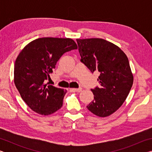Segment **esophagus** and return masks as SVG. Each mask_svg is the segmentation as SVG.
Returning a JSON list of instances; mask_svg holds the SVG:
<instances>
[{
  "instance_id": "34e87169",
  "label": "esophagus",
  "mask_w": 152,
  "mask_h": 152,
  "mask_svg": "<svg viewBox=\"0 0 152 152\" xmlns=\"http://www.w3.org/2000/svg\"><path fill=\"white\" fill-rule=\"evenodd\" d=\"M71 90H72V91H73L80 92L82 91V88H71Z\"/></svg>"
}]
</instances>
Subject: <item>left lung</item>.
Listing matches in <instances>:
<instances>
[{"label": "left lung", "mask_w": 152, "mask_h": 152, "mask_svg": "<svg viewBox=\"0 0 152 152\" xmlns=\"http://www.w3.org/2000/svg\"><path fill=\"white\" fill-rule=\"evenodd\" d=\"M81 61L92 73L99 71L100 88L91 89L94 100L90 111L100 117L109 116L123 104L133 83L125 53L114 43L101 38L77 39Z\"/></svg>", "instance_id": "8db88e82"}]
</instances>
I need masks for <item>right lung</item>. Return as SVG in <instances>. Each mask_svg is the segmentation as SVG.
<instances>
[{
	"label": "right lung",
	"mask_w": 152,
	"mask_h": 152,
	"mask_svg": "<svg viewBox=\"0 0 152 152\" xmlns=\"http://www.w3.org/2000/svg\"><path fill=\"white\" fill-rule=\"evenodd\" d=\"M78 48L70 38L43 37L20 51L14 67V82L22 99L38 114L49 115L62 107L66 91L45 84L64 53Z\"/></svg>",
	"instance_id": "1"
}]
</instances>
